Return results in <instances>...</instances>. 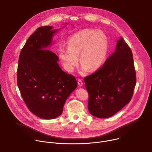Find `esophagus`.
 I'll return each mask as SVG.
<instances>
[{"mask_svg": "<svg viewBox=\"0 0 152 152\" xmlns=\"http://www.w3.org/2000/svg\"><path fill=\"white\" fill-rule=\"evenodd\" d=\"M77 84H78V85H79V86H82V85H83L82 80H80V79H79V80H77Z\"/></svg>", "mask_w": 152, "mask_h": 152, "instance_id": "34e87169", "label": "esophagus"}]
</instances>
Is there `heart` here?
Masks as SVG:
<instances>
[{"label":"heart","instance_id":"1","mask_svg":"<svg viewBox=\"0 0 152 152\" xmlns=\"http://www.w3.org/2000/svg\"><path fill=\"white\" fill-rule=\"evenodd\" d=\"M67 49H59L58 55L64 67L73 72L79 57L82 75L89 69H98L103 63L108 51V39L101 31L85 29L73 35L67 41Z\"/></svg>","mask_w":152,"mask_h":152}]
</instances>
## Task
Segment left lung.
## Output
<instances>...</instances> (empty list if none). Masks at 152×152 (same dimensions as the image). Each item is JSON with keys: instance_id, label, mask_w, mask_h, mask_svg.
<instances>
[{"instance_id": "1", "label": "left lung", "mask_w": 152, "mask_h": 152, "mask_svg": "<svg viewBox=\"0 0 152 152\" xmlns=\"http://www.w3.org/2000/svg\"><path fill=\"white\" fill-rule=\"evenodd\" d=\"M89 94L88 108L96 117L109 118L131 101L136 85L132 52L122 37L103 66L84 78Z\"/></svg>"}]
</instances>
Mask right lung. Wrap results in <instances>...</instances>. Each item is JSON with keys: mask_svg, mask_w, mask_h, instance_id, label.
Returning <instances> with one entry per match:
<instances>
[{"mask_svg": "<svg viewBox=\"0 0 152 152\" xmlns=\"http://www.w3.org/2000/svg\"><path fill=\"white\" fill-rule=\"evenodd\" d=\"M53 28L39 27L29 37L21 50L17 75L18 87L28 108L46 120L61 115L65 103L77 86L74 76L62 70L58 56L47 49L61 29Z\"/></svg>", "mask_w": 152, "mask_h": 152, "instance_id": "add662e5", "label": "right lung"}]
</instances>
